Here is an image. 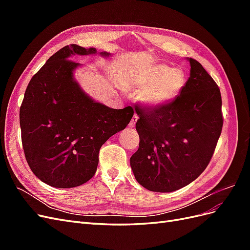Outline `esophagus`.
I'll list each match as a JSON object with an SVG mask.
<instances>
[{
	"label": "esophagus",
	"mask_w": 250,
	"mask_h": 250,
	"mask_svg": "<svg viewBox=\"0 0 250 250\" xmlns=\"http://www.w3.org/2000/svg\"><path fill=\"white\" fill-rule=\"evenodd\" d=\"M137 121H138V116L134 115L132 117V119L130 120V123H129V127H134L135 124H137Z\"/></svg>",
	"instance_id": "obj_1"
}]
</instances>
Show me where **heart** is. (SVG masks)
Instances as JSON below:
<instances>
[{"mask_svg":"<svg viewBox=\"0 0 250 250\" xmlns=\"http://www.w3.org/2000/svg\"><path fill=\"white\" fill-rule=\"evenodd\" d=\"M186 81L183 70L160 63L134 71L129 77V85L143 87L139 94L143 105L158 108L175 101L185 88Z\"/></svg>","mask_w":250,"mask_h":250,"instance_id":"obj_1","label":"heart"}]
</instances>
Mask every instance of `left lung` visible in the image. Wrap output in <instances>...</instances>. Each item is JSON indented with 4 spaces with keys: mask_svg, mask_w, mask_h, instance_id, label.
Masks as SVG:
<instances>
[{
    "mask_svg": "<svg viewBox=\"0 0 250 250\" xmlns=\"http://www.w3.org/2000/svg\"><path fill=\"white\" fill-rule=\"evenodd\" d=\"M191 74L177 99L147 109L137 105L140 146L130 157L138 183L168 193L191 184L210 162L223 126L220 89L193 58Z\"/></svg>",
    "mask_w": 250,
    "mask_h": 250,
    "instance_id": "left-lung-1",
    "label": "left lung"
}]
</instances>
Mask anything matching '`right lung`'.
<instances>
[{"instance_id": "add662e5", "label": "right lung", "mask_w": 250, "mask_h": 250, "mask_svg": "<svg viewBox=\"0 0 250 250\" xmlns=\"http://www.w3.org/2000/svg\"><path fill=\"white\" fill-rule=\"evenodd\" d=\"M96 52L78 44L62 48L26 88L20 108L22 149L30 169L51 187L74 188L92 178L101 146L133 116L131 106L113 109L95 102L74 80L73 71L80 64L72 55Z\"/></svg>"}]
</instances>
